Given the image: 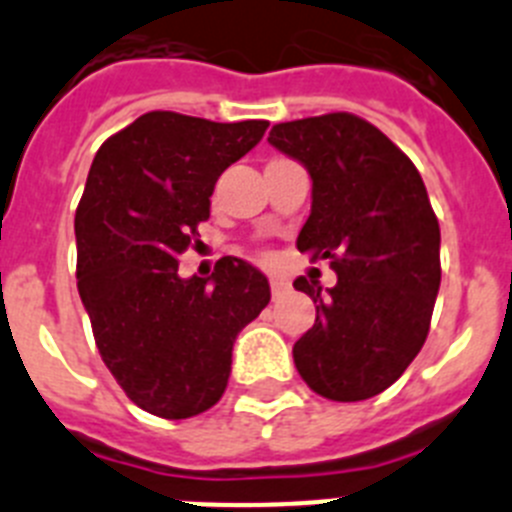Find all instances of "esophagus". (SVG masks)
I'll use <instances>...</instances> for the list:
<instances>
[{"label":"esophagus","instance_id":"1","mask_svg":"<svg viewBox=\"0 0 512 512\" xmlns=\"http://www.w3.org/2000/svg\"><path fill=\"white\" fill-rule=\"evenodd\" d=\"M269 287H271V295L282 297L289 289V282L284 277H279V274H274V277H269Z\"/></svg>","mask_w":512,"mask_h":512}]
</instances>
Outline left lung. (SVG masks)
I'll list each match as a JSON object with an SVG mask.
<instances>
[{
  "mask_svg": "<svg viewBox=\"0 0 512 512\" xmlns=\"http://www.w3.org/2000/svg\"><path fill=\"white\" fill-rule=\"evenodd\" d=\"M269 143L312 179L297 248L338 274L325 292L295 279L318 312L292 348L297 372L328 400L379 395L423 348L441 284V230L423 179L382 130L348 112L279 122Z\"/></svg>",
  "mask_w": 512,
  "mask_h": 512,
  "instance_id": "1",
  "label": "left lung"
}]
</instances>
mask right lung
<instances>
[{
  "label": "right lung",
  "mask_w": 512,
  "mask_h": 512,
  "mask_svg": "<svg viewBox=\"0 0 512 512\" xmlns=\"http://www.w3.org/2000/svg\"><path fill=\"white\" fill-rule=\"evenodd\" d=\"M266 128L146 112L89 169L74 220L79 295L112 377L158 418H192L223 397L235 338L271 300L264 274L235 256L207 279L179 277L217 176Z\"/></svg>",
  "instance_id": "1"
}]
</instances>
